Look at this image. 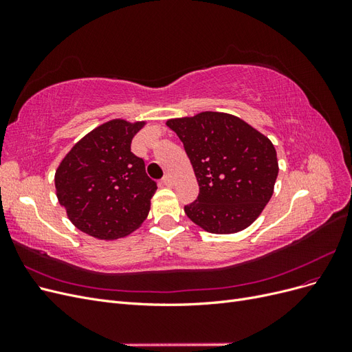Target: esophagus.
Wrapping results in <instances>:
<instances>
[{
  "label": "esophagus",
  "mask_w": 352,
  "mask_h": 352,
  "mask_svg": "<svg viewBox=\"0 0 352 352\" xmlns=\"http://www.w3.org/2000/svg\"><path fill=\"white\" fill-rule=\"evenodd\" d=\"M162 182H163V185L164 186H168V188H172L173 186V182H175V180H173V177L172 176H164L163 177V180H162Z\"/></svg>",
  "instance_id": "34e87169"
}]
</instances>
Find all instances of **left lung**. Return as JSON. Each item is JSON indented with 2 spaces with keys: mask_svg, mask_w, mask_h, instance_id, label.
<instances>
[{
  "mask_svg": "<svg viewBox=\"0 0 352 352\" xmlns=\"http://www.w3.org/2000/svg\"><path fill=\"white\" fill-rule=\"evenodd\" d=\"M184 142L199 186L186 216L210 233L228 235L251 226L270 201L279 173L267 136L239 117L202 111L168 119Z\"/></svg>",
  "mask_w": 352,
  "mask_h": 352,
  "instance_id": "8db88e82",
  "label": "left lung"
}]
</instances>
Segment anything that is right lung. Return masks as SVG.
I'll list each match as a JSON object with an SVG mask.
<instances>
[{
  "label": "right lung",
  "mask_w": 352,
  "mask_h": 352,
  "mask_svg": "<svg viewBox=\"0 0 352 352\" xmlns=\"http://www.w3.org/2000/svg\"><path fill=\"white\" fill-rule=\"evenodd\" d=\"M146 124L113 119L72 146L54 176L56 195L69 220L100 241H114L141 228L157 185L144 160L131 153L133 136Z\"/></svg>",
  "instance_id": "1"
}]
</instances>
